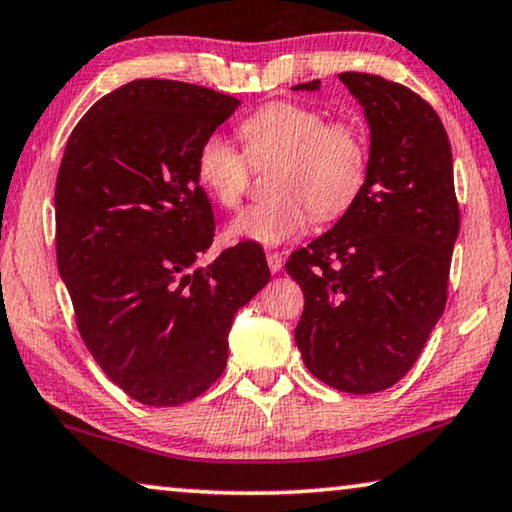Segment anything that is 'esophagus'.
Returning a JSON list of instances; mask_svg holds the SVG:
<instances>
[{"label": "esophagus", "mask_w": 512, "mask_h": 512, "mask_svg": "<svg viewBox=\"0 0 512 512\" xmlns=\"http://www.w3.org/2000/svg\"><path fill=\"white\" fill-rule=\"evenodd\" d=\"M266 262H269L271 273H278L282 269V255L280 253H266Z\"/></svg>", "instance_id": "obj_1"}]
</instances>
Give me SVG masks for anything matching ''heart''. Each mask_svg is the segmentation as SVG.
Instances as JSON below:
<instances>
[{
    "instance_id": "1",
    "label": "heart",
    "mask_w": 512,
    "mask_h": 512,
    "mask_svg": "<svg viewBox=\"0 0 512 512\" xmlns=\"http://www.w3.org/2000/svg\"><path fill=\"white\" fill-rule=\"evenodd\" d=\"M246 151L225 135L204 137L195 154V179L213 202L234 209L250 186L253 165H273L269 200L239 213L227 236L280 246L310 220H335L361 193L368 149L354 126L329 121L301 103H269L239 126Z\"/></svg>"
}]
</instances>
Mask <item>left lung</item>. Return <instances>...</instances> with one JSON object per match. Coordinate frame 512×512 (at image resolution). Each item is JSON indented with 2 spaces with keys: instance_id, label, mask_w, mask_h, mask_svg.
<instances>
[{
  "instance_id": "obj_1",
  "label": "left lung",
  "mask_w": 512,
  "mask_h": 512,
  "mask_svg": "<svg viewBox=\"0 0 512 512\" xmlns=\"http://www.w3.org/2000/svg\"><path fill=\"white\" fill-rule=\"evenodd\" d=\"M338 78L368 121V174L345 216L285 269L305 296L294 331L305 368L365 395L407 375L444 315L460 207L451 142L430 103L379 75Z\"/></svg>"
}]
</instances>
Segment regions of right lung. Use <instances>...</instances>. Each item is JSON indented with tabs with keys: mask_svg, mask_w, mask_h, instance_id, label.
<instances>
[{
	"mask_svg": "<svg viewBox=\"0 0 512 512\" xmlns=\"http://www.w3.org/2000/svg\"><path fill=\"white\" fill-rule=\"evenodd\" d=\"M239 105L186 82L133 80L91 105L61 158L59 276L91 356L149 407L195 400L223 375L236 310L271 278L253 241L197 264L216 225L195 154Z\"/></svg>",
	"mask_w": 512,
	"mask_h": 512,
	"instance_id": "obj_1",
	"label": "right lung"
}]
</instances>
